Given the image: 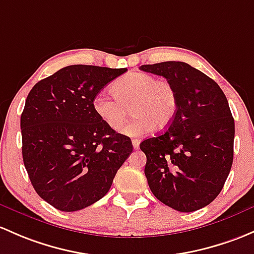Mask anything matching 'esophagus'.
Wrapping results in <instances>:
<instances>
[{
	"label": "esophagus",
	"instance_id": "1",
	"mask_svg": "<svg viewBox=\"0 0 254 254\" xmlns=\"http://www.w3.org/2000/svg\"><path fill=\"white\" fill-rule=\"evenodd\" d=\"M132 147L135 149L140 148V140H132Z\"/></svg>",
	"mask_w": 254,
	"mask_h": 254
}]
</instances>
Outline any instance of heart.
Returning <instances> with one entry per match:
<instances>
[{
    "label": "heart",
    "instance_id": "b5f03b06",
    "mask_svg": "<svg viewBox=\"0 0 254 254\" xmlns=\"http://www.w3.org/2000/svg\"><path fill=\"white\" fill-rule=\"evenodd\" d=\"M112 92H98L92 107L97 117L111 129H119L130 111L131 122L122 129L127 136H141L153 127L163 129L176 113V92L167 80H156L143 71H131L112 84Z\"/></svg>",
    "mask_w": 254,
    "mask_h": 254
}]
</instances>
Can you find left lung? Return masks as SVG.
Instances as JSON below:
<instances>
[{
    "label": "left lung",
    "mask_w": 254,
    "mask_h": 254,
    "mask_svg": "<svg viewBox=\"0 0 254 254\" xmlns=\"http://www.w3.org/2000/svg\"><path fill=\"white\" fill-rule=\"evenodd\" d=\"M174 87L176 113L169 127L140 143L152 193L179 212H194L220 193L234 159L235 122L219 85L184 62L146 64Z\"/></svg>",
    "instance_id": "1"
}]
</instances>
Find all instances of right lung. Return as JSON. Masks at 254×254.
<instances>
[{
	"label": "right lung",
	"instance_id": "right-lung-1",
	"mask_svg": "<svg viewBox=\"0 0 254 254\" xmlns=\"http://www.w3.org/2000/svg\"><path fill=\"white\" fill-rule=\"evenodd\" d=\"M127 68L68 65L40 80L20 117L21 153L42 199L75 212L102 198L132 152L127 136L95 113L93 97Z\"/></svg>",
	"mask_w": 254,
	"mask_h": 254
}]
</instances>
